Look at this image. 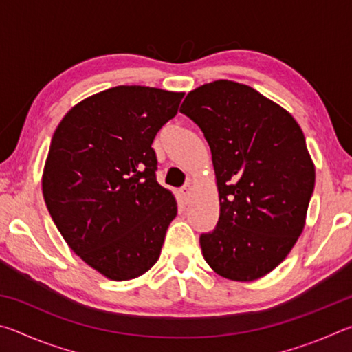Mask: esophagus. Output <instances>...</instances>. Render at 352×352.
<instances>
[{"instance_id":"obj_1","label":"esophagus","mask_w":352,"mask_h":352,"mask_svg":"<svg viewBox=\"0 0 352 352\" xmlns=\"http://www.w3.org/2000/svg\"><path fill=\"white\" fill-rule=\"evenodd\" d=\"M192 190H194V188L190 186V184H186V186L182 188V190H180L182 199H183L184 201H189V200H190V195H192Z\"/></svg>"}]
</instances>
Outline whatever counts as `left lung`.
Returning a JSON list of instances; mask_svg holds the SVG:
<instances>
[{
  "instance_id": "obj_1",
  "label": "left lung",
  "mask_w": 352,
  "mask_h": 352,
  "mask_svg": "<svg viewBox=\"0 0 352 352\" xmlns=\"http://www.w3.org/2000/svg\"><path fill=\"white\" fill-rule=\"evenodd\" d=\"M180 111L210 144L220 216L200 236L208 265L248 283L281 264L301 236L315 166L295 118L254 88L214 80L189 91Z\"/></svg>"
}]
</instances>
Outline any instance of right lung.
I'll use <instances>...</instances> for the list:
<instances>
[{"label": "right lung", "mask_w": 352, "mask_h": 352, "mask_svg": "<svg viewBox=\"0 0 352 352\" xmlns=\"http://www.w3.org/2000/svg\"><path fill=\"white\" fill-rule=\"evenodd\" d=\"M184 93L109 88L76 104L58 124L41 189L47 211L79 258L113 281L151 270L177 201L155 178L153 138Z\"/></svg>", "instance_id": "right-lung-1"}]
</instances>
